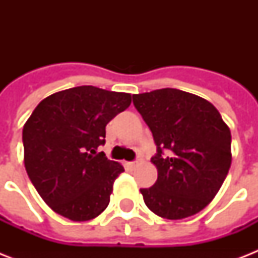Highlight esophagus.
Masks as SVG:
<instances>
[{"label": "esophagus", "mask_w": 258, "mask_h": 258, "mask_svg": "<svg viewBox=\"0 0 258 258\" xmlns=\"http://www.w3.org/2000/svg\"><path fill=\"white\" fill-rule=\"evenodd\" d=\"M127 166H128L130 169H134L135 166H138V162H128V163H127Z\"/></svg>", "instance_id": "1"}]
</instances>
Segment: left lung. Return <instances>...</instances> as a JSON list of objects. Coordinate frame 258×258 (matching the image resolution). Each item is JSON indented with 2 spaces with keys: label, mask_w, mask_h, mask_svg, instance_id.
I'll return each instance as SVG.
<instances>
[{
  "label": "left lung",
  "mask_w": 258,
  "mask_h": 258,
  "mask_svg": "<svg viewBox=\"0 0 258 258\" xmlns=\"http://www.w3.org/2000/svg\"><path fill=\"white\" fill-rule=\"evenodd\" d=\"M133 99L158 149L151 159L157 182L141 188L146 206L167 220L200 213L214 200L230 169L228 124L210 101L180 89H155Z\"/></svg>",
  "instance_id": "8db88e82"
}]
</instances>
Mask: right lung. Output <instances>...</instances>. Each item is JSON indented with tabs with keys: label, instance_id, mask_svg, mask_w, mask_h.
<instances>
[{
	"label": "right lung",
	"instance_id": "1",
	"mask_svg": "<svg viewBox=\"0 0 258 258\" xmlns=\"http://www.w3.org/2000/svg\"><path fill=\"white\" fill-rule=\"evenodd\" d=\"M130 104V93L82 86L53 93L34 108L22 130L24 165L54 213L83 222L108 206L124 167L96 150L104 145L107 123Z\"/></svg>",
	"mask_w": 258,
	"mask_h": 258
}]
</instances>
